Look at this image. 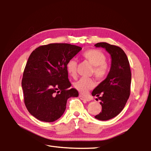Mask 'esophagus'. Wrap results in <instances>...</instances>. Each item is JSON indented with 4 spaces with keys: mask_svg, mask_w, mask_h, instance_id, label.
<instances>
[{
    "mask_svg": "<svg viewBox=\"0 0 151 151\" xmlns=\"http://www.w3.org/2000/svg\"><path fill=\"white\" fill-rule=\"evenodd\" d=\"M79 98H80L81 100H84V101H91L90 98H88V97H87V96L82 95V94H79Z\"/></svg>",
    "mask_w": 151,
    "mask_h": 151,
    "instance_id": "34e87169",
    "label": "esophagus"
}]
</instances>
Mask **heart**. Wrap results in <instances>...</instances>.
Returning <instances> with one entry per match:
<instances>
[{
    "instance_id": "b5f03b06",
    "label": "heart",
    "mask_w": 151,
    "mask_h": 151,
    "mask_svg": "<svg viewBox=\"0 0 151 151\" xmlns=\"http://www.w3.org/2000/svg\"><path fill=\"white\" fill-rule=\"evenodd\" d=\"M83 57L93 66L92 74L97 80L101 81L105 77L108 73V65L106 63V55L98 49H88L83 53ZM66 69L69 75L75 77L77 69V62L75 59H70L66 65ZM95 86L93 79L90 78H81L74 85L75 88L81 94H85L90 89Z\"/></svg>"
}]
</instances>
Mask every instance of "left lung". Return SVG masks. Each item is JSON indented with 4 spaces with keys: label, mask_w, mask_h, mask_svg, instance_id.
Returning a JSON list of instances; mask_svg holds the SVG:
<instances>
[{
    "label": "left lung",
    "mask_w": 151,
    "mask_h": 151,
    "mask_svg": "<svg viewBox=\"0 0 151 151\" xmlns=\"http://www.w3.org/2000/svg\"><path fill=\"white\" fill-rule=\"evenodd\" d=\"M94 46L103 47L111 56L110 72L105 80L94 89L92 95L101 100V112L95 118L101 121L111 119L121 112L131 94V72L126 54L121 47L106 42Z\"/></svg>",
    "instance_id": "left-lung-1"
}]
</instances>
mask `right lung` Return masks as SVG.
Instances as JSON below:
<instances>
[{
  "instance_id": "right-lung-1",
  "label": "right lung",
  "mask_w": 151,
  "mask_h": 151,
  "mask_svg": "<svg viewBox=\"0 0 151 151\" xmlns=\"http://www.w3.org/2000/svg\"><path fill=\"white\" fill-rule=\"evenodd\" d=\"M82 49L66 43H51L33 50L22 79L24 103L30 114L44 122H54L63 115L70 97L78 92L68 81L66 65Z\"/></svg>"
}]
</instances>
